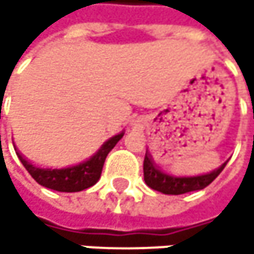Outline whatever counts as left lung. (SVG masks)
<instances>
[{"instance_id": "left-lung-1", "label": "left lung", "mask_w": 254, "mask_h": 254, "mask_svg": "<svg viewBox=\"0 0 254 254\" xmlns=\"http://www.w3.org/2000/svg\"><path fill=\"white\" fill-rule=\"evenodd\" d=\"M227 163L219 166L218 169L196 177H175L163 172L160 168H157L152 161L151 155L146 154L143 161V174H144V183L154 190H158L166 195H181L193 190H201L207 188L209 184L222 172Z\"/></svg>"}]
</instances>
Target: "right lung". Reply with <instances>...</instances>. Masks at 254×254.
<instances>
[{
  "instance_id": "obj_1",
  "label": "right lung",
  "mask_w": 254,
  "mask_h": 254,
  "mask_svg": "<svg viewBox=\"0 0 254 254\" xmlns=\"http://www.w3.org/2000/svg\"><path fill=\"white\" fill-rule=\"evenodd\" d=\"M125 132H120L114 137H111L108 141L102 144V148L86 161H82L74 166H68L62 169H44L27 161L19 152L18 158L24 164V168L28 171L36 183L47 189H53L58 192H80L83 189H88L99 181L103 163L106 155L117 144V141L123 137Z\"/></svg>"
}]
</instances>
